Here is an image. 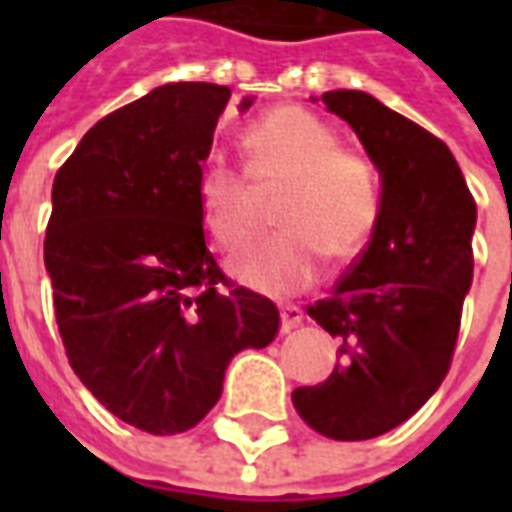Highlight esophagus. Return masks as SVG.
<instances>
[{
  "instance_id": "1",
  "label": "esophagus",
  "mask_w": 512,
  "mask_h": 512,
  "mask_svg": "<svg viewBox=\"0 0 512 512\" xmlns=\"http://www.w3.org/2000/svg\"><path fill=\"white\" fill-rule=\"evenodd\" d=\"M304 321V310L299 304H282V332H293Z\"/></svg>"
}]
</instances>
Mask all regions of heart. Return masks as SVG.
<instances>
[{
	"instance_id": "1",
	"label": "heart",
	"mask_w": 512,
	"mask_h": 512,
	"mask_svg": "<svg viewBox=\"0 0 512 512\" xmlns=\"http://www.w3.org/2000/svg\"><path fill=\"white\" fill-rule=\"evenodd\" d=\"M246 169L211 156L197 175V208L211 238L238 249L252 235L260 197L279 195V233L249 244L230 271L260 293L312 285L326 257L354 263L376 238L386 208L381 167L340 147L332 126L299 106H279L241 136Z\"/></svg>"
}]
</instances>
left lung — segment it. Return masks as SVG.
I'll return each mask as SVG.
<instances>
[{
	"label": "left lung",
	"instance_id": "8db88e82",
	"mask_svg": "<svg viewBox=\"0 0 512 512\" xmlns=\"http://www.w3.org/2000/svg\"><path fill=\"white\" fill-rule=\"evenodd\" d=\"M321 101L381 167L386 208L365 255L332 296L307 307L340 337L343 362L323 384L299 386L293 406L326 439L365 441L417 414L450 370L472 285L477 205L439 136L359 90Z\"/></svg>",
	"mask_w": 512,
	"mask_h": 512
}]
</instances>
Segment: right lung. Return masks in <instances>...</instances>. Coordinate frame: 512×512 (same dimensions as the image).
Listing matches in <instances>:
<instances>
[{
  "mask_svg": "<svg viewBox=\"0 0 512 512\" xmlns=\"http://www.w3.org/2000/svg\"><path fill=\"white\" fill-rule=\"evenodd\" d=\"M227 101L219 84L156 87L101 117L51 189L43 257L65 356L101 406L153 436L194 428L230 359L279 332L277 304L227 282L205 246L197 175Z\"/></svg>",
  "mask_w": 512,
  "mask_h": 512,
  "instance_id": "obj_1",
  "label": "right lung"
}]
</instances>
